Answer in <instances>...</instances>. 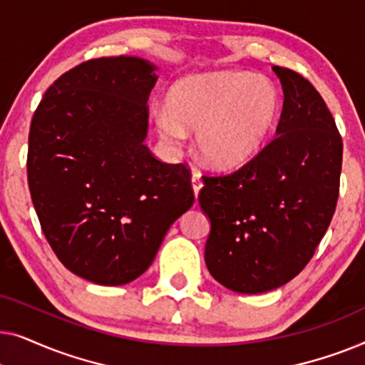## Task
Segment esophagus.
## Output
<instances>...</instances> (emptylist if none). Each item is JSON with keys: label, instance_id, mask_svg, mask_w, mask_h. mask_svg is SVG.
Instances as JSON below:
<instances>
[{"label": "esophagus", "instance_id": "34e87169", "mask_svg": "<svg viewBox=\"0 0 365 365\" xmlns=\"http://www.w3.org/2000/svg\"><path fill=\"white\" fill-rule=\"evenodd\" d=\"M191 184H192V191H194V196L197 197V194H199V191H201V187H202L201 176H199L197 173H194V174H192V178H191Z\"/></svg>", "mask_w": 365, "mask_h": 365}]
</instances>
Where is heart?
Listing matches in <instances>:
<instances>
[{
	"instance_id": "obj_1",
	"label": "heart",
	"mask_w": 365,
	"mask_h": 365,
	"mask_svg": "<svg viewBox=\"0 0 365 365\" xmlns=\"http://www.w3.org/2000/svg\"><path fill=\"white\" fill-rule=\"evenodd\" d=\"M281 109L276 84L259 74H194L169 88L164 108L154 114V126L169 146H178L184 133H196L194 148L201 163L214 171H229L261 151Z\"/></svg>"
}]
</instances>
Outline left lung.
Listing matches in <instances>:
<instances>
[{
    "instance_id": "1",
    "label": "left lung",
    "mask_w": 365,
    "mask_h": 365,
    "mask_svg": "<svg viewBox=\"0 0 365 365\" xmlns=\"http://www.w3.org/2000/svg\"><path fill=\"white\" fill-rule=\"evenodd\" d=\"M284 104L276 138L227 176H204L199 204L211 221L204 259L241 294L287 284L311 261L336 211L342 138L316 88L272 66Z\"/></svg>"
}]
</instances>
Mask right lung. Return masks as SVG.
I'll return each instance as SVG.
<instances>
[{
  "label": "right lung",
  "instance_id": "obj_1",
  "mask_svg": "<svg viewBox=\"0 0 365 365\" xmlns=\"http://www.w3.org/2000/svg\"><path fill=\"white\" fill-rule=\"evenodd\" d=\"M156 69L136 56L81 63L48 88L29 128L28 184L44 236L64 267L101 286L146 272L194 202L187 168L144 144Z\"/></svg>",
  "mask_w": 365,
  "mask_h": 365
}]
</instances>
